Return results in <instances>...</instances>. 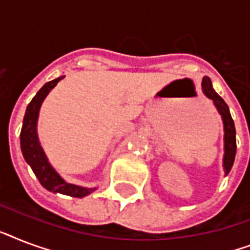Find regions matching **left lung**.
Segmentation results:
<instances>
[{
	"mask_svg": "<svg viewBox=\"0 0 250 250\" xmlns=\"http://www.w3.org/2000/svg\"><path fill=\"white\" fill-rule=\"evenodd\" d=\"M202 92L206 97L213 101L215 109L221 115L222 122H223V143H225V154H223V170H225V176L229 175L233 166V161L236 156V129H235V123L232 121V117L229 114V109L225 100L214 90L211 80L208 76H204L202 79Z\"/></svg>",
	"mask_w": 250,
	"mask_h": 250,
	"instance_id": "left-lung-1",
	"label": "left lung"
}]
</instances>
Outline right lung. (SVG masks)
Instances as JSON below:
<instances>
[{
  "instance_id": "1",
  "label": "right lung",
  "mask_w": 250,
  "mask_h": 250,
  "mask_svg": "<svg viewBox=\"0 0 250 250\" xmlns=\"http://www.w3.org/2000/svg\"><path fill=\"white\" fill-rule=\"evenodd\" d=\"M64 76H60L44 84L27 106L21 131V149L25 162L31 166L33 174L36 175L41 186L45 187V189L53 193H62L71 196V197L82 198L92 193L93 190H96V188H86V187L75 186V184L66 182L49 162L48 157L40 144L39 135H37V121H39L41 105L49 92L57 85V83Z\"/></svg>"
}]
</instances>
